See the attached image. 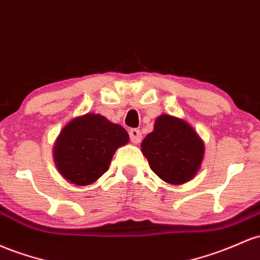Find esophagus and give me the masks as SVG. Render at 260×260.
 Listing matches in <instances>:
<instances>
[{"label":"esophagus","mask_w":260,"mask_h":260,"mask_svg":"<svg viewBox=\"0 0 260 260\" xmlns=\"http://www.w3.org/2000/svg\"><path fill=\"white\" fill-rule=\"evenodd\" d=\"M129 137H131V142H132L133 144L141 143L142 133H141V131H139V129H136V128H133V129H129Z\"/></svg>","instance_id":"esophagus-1"}]
</instances>
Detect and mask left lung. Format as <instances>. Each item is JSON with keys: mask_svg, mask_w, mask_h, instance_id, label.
Here are the masks:
<instances>
[{"mask_svg": "<svg viewBox=\"0 0 260 260\" xmlns=\"http://www.w3.org/2000/svg\"><path fill=\"white\" fill-rule=\"evenodd\" d=\"M141 147L150 169L172 185L195 178L204 160L205 144L198 132L182 118L165 113L155 119Z\"/></svg>", "mask_w": 260, "mask_h": 260, "instance_id": "obj_1", "label": "left lung"}]
</instances>
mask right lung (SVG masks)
<instances>
[{
    "label": "right lung",
    "mask_w": 260,
    "mask_h": 260,
    "mask_svg": "<svg viewBox=\"0 0 260 260\" xmlns=\"http://www.w3.org/2000/svg\"><path fill=\"white\" fill-rule=\"evenodd\" d=\"M129 141L122 125L99 113H86L65 125L53 148L54 162L67 181L86 186L110 168L113 154Z\"/></svg>",
    "instance_id": "add662e5"
}]
</instances>
